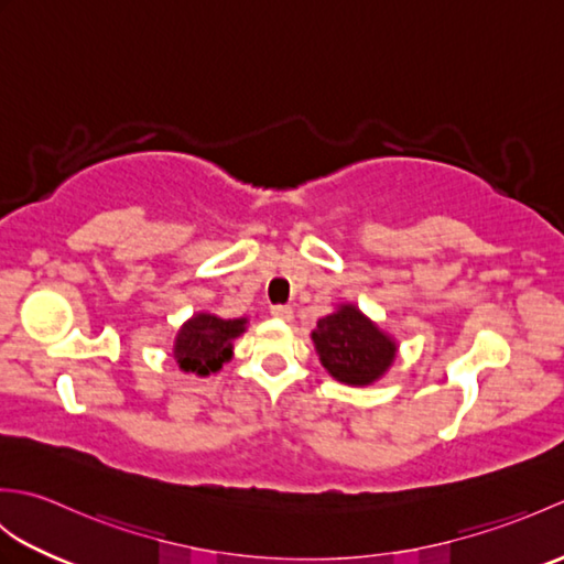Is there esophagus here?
<instances>
[{
  "instance_id": "34e87169",
  "label": "esophagus",
  "mask_w": 564,
  "mask_h": 564,
  "mask_svg": "<svg viewBox=\"0 0 564 564\" xmlns=\"http://www.w3.org/2000/svg\"><path fill=\"white\" fill-rule=\"evenodd\" d=\"M271 315L275 319H283V322H291L293 319V310L289 305H273L271 307Z\"/></svg>"
}]
</instances>
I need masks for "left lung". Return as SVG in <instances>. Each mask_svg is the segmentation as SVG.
Returning <instances> with one entry per match:
<instances>
[{
	"mask_svg": "<svg viewBox=\"0 0 564 564\" xmlns=\"http://www.w3.org/2000/svg\"><path fill=\"white\" fill-rule=\"evenodd\" d=\"M319 364L344 386L366 388L388 373L398 358V341L358 305L341 303L313 329Z\"/></svg>",
	"mask_w": 564,
	"mask_h": 564,
	"instance_id": "left-lung-1",
	"label": "left lung"
}]
</instances>
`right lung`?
<instances>
[{
  "label": "right lung",
  "mask_w": 564,
  "mask_h": 564,
  "mask_svg": "<svg viewBox=\"0 0 564 564\" xmlns=\"http://www.w3.org/2000/svg\"><path fill=\"white\" fill-rule=\"evenodd\" d=\"M247 317L225 319L213 313L191 315L176 332L174 361L184 373L206 378L218 373L223 364L232 358L235 339L247 332Z\"/></svg>",
  "instance_id": "obj_1"
}]
</instances>
